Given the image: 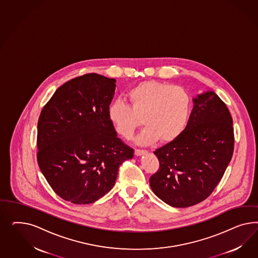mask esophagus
<instances>
[{
    "label": "esophagus",
    "mask_w": 258,
    "mask_h": 258,
    "mask_svg": "<svg viewBox=\"0 0 258 258\" xmlns=\"http://www.w3.org/2000/svg\"><path fill=\"white\" fill-rule=\"evenodd\" d=\"M134 153H135L136 156H141V155L146 154V153H147V150H145V149H136L134 150Z\"/></svg>",
    "instance_id": "obj_1"
}]
</instances>
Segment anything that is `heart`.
Returning a JSON list of instances; mask_svg holds the SVG:
<instances>
[{
  "instance_id": "obj_1",
  "label": "heart",
  "mask_w": 258,
  "mask_h": 258,
  "mask_svg": "<svg viewBox=\"0 0 258 258\" xmlns=\"http://www.w3.org/2000/svg\"><path fill=\"white\" fill-rule=\"evenodd\" d=\"M125 101L111 103L108 118L116 133L126 140L133 137L141 121L145 128L137 138L139 144L157 139L161 143L171 142L187 124L191 98L182 87L158 81L142 82L126 92Z\"/></svg>"
}]
</instances>
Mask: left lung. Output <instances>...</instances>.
Wrapping results in <instances>:
<instances>
[{
  "mask_svg": "<svg viewBox=\"0 0 258 258\" xmlns=\"http://www.w3.org/2000/svg\"><path fill=\"white\" fill-rule=\"evenodd\" d=\"M234 144L233 119L226 104L213 91L199 94L182 133L154 151L160 166L149 179L150 187L173 207L202 203L223 177Z\"/></svg>",
  "mask_w": 258,
  "mask_h": 258,
  "instance_id": "left-lung-1",
  "label": "left lung"
}]
</instances>
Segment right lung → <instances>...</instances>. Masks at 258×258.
<instances>
[{"label":"right lung","instance_id":"1","mask_svg":"<svg viewBox=\"0 0 258 258\" xmlns=\"http://www.w3.org/2000/svg\"><path fill=\"white\" fill-rule=\"evenodd\" d=\"M114 78L87 74L59 87L40 112L37 159L56 195L75 204L96 202L113 187L133 149L108 118Z\"/></svg>","mask_w":258,"mask_h":258}]
</instances>
